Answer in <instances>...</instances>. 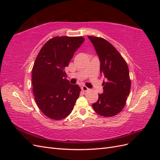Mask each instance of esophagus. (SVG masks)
<instances>
[{
  "label": "esophagus",
  "instance_id": "esophagus-1",
  "mask_svg": "<svg viewBox=\"0 0 160 160\" xmlns=\"http://www.w3.org/2000/svg\"><path fill=\"white\" fill-rule=\"evenodd\" d=\"M81 89H82V91H89V89L88 88H87L85 85L82 86L81 87Z\"/></svg>",
  "mask_w": 160,
  "mask_h": 160
}]
</instances>
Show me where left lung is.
Returning <instances> with one entry per match:
<instances>
[{
	"instance_id": "obj_1",
	"label": "left lung",
	"mask_w": 160,
	"mask_h": 160,
	"mask_svg": "<svg viewBox=\"0 0 160 160\" xmlns=\"http://www.w3.org/2000/svg\"><path fill=\"white\" fill-rule=\"evenodd\" d=\"M100 61V72L103 81V93L92 105L97 113L112 117L125 107L131 89L128 66L122 56L109 42L101 37L88 36Z\"/></svg>"
}]
</instances>
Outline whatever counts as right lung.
Returning a JSON list of instances; mask_svg holds the SVG:
<instances>
[{
  "mask_svg": "<svg viewBox=\"0 0 160 160\" xmlns=\"http://www.w3.org/2000/svg\"><path fill=\"white\" fill-rule=\"evenodd\" d=\"M85 41L83 37H56L41 48L32 69V84L38 108L47 117L61 120L73 109L81 89L71 85L64 69Z\"/></svg>",
  "mask_w": 160,
  "mask_h": 160,
  "instance_id": "right-lung-1",
  "label": "right lung"
}]
</instances>
